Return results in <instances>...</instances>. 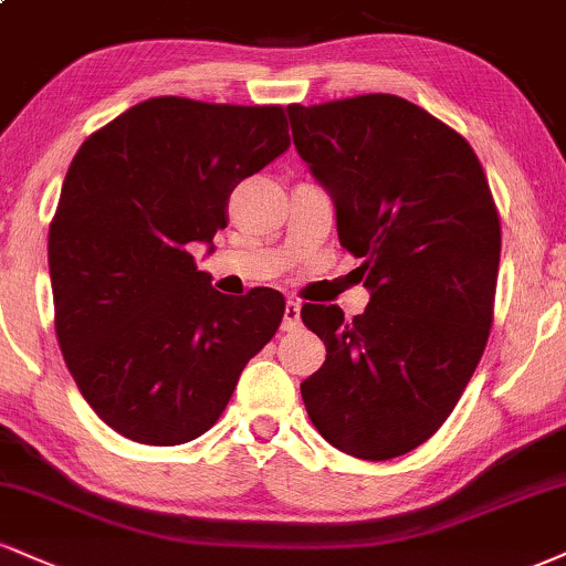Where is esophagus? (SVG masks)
Wrapping results in <instances>:
<instances>
[{
  "label": "esophagus",
  "mask_w": 566,
  "mask_h": 566,
  "mask_svg": "<svg viewBox=\"0 0 566 566\" xmlns=\"http://www.w3.org/2000/svg\"><path fill=\"white\" fill-rule=\"evenodd\" d=\"M301 326V303L297 301H287L284 305V322H282V329L284 332H292Z\"/></svg>",
  "instance_id": "34e87169"
}]
</instances>
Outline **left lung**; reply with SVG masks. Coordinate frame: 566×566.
Wrapping results in <instances>:
<instances>
[{"instance_id":"8db88e82","label":"left lung","mask_w":566,"mask_h":566,"mask_svg":"<svg viewBox=\"0 0 566 566\" xmlns=\"http://www.w3.org/2000/svg\"><path fill=\"white\" fill-rule=\"evenodd\" d=\"M297 155L360 258L364 313L303 305L326 360L301 382L324 440L356 459L403 455L440 430L493 324L501 223L469 142L395 94L287 107Z\"/></svg>"}]
</instances>
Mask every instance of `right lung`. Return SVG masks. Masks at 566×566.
I'll list each match as a JSON object with an SVG mask.
<instances>
[{
    "label": "right lung",
    "instance_id": "1",
    "mask_svg": "<svg viewBox=\"0 0 566 566\" xmlns=\"http://www.w3.org/2000/svg\"><path fill=\"white\" fill-rule=\"evenodd\" d=\"M287 149L279 105L155 97L73 158L50 227L54 329L86 403L124 438H200L276 335L284 297L221 295L189 244L213 253L237 184Z\"/></svg>",
    "mask_w": 566,
    "mask_h": 566
}]
</instances>
